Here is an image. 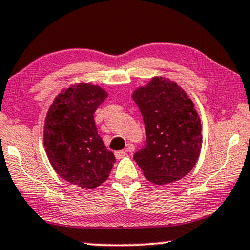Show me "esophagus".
Masks as SVG:
<instances>
[{"label":"esophagus","mask_w":250,"mask_h":250,"mask_svg":"<svg viewBox=\"0 0 250 250\" xmlns=\"http://www.w3.org/2000/svg\"><path fill=\"white\" fill-rule=\"evenodd\" d=\"M125 154H127V150L116 151V152H115V157H116V159H121V158L125 157Z\"/></svg>","instance_id":"obj_1"}]
</instances>
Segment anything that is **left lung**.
Instances as JSON below:
<instances>
[{
	"label": "left lung",
	"instance_id": "8db88e82",
	"mask_svg": "<svg viewBox=\"0 0 250 250\" xmlns=\"http://www.w3.org/2000/svg\"><path fill=\"white\" fill-rule=\"evenodd\" d=\"M145 125L146 141L134 160L148 181L166 185L192 169L202 147L201 119L175 82L153 77L132 93Z\"/></svg>",
	"mask_w": 250,
	"mask_h": 250
}]
</instances>
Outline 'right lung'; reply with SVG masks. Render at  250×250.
Here are the masks:
<instances>
[{"label": "right lung", "instance_id": "obj_1", "mask_svg": "<svg viewBox=\"0 0 250 250\" xmlns=\"http://www.w3.org/2000/svg\"><path fill=\"white\" fill-rule=\"evenodd\" d=\"M107 96L98 85H71L55 98L45 120L43 145L50 165L62 179L83 189L106 181L115 163L93 116Z\"/></svg>", "mask_w": 250, "mask_h": 250}]
</instances>
